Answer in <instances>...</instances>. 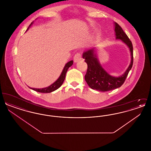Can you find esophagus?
Masks as SVG:
<instances>
[{"instance_id": "1", "label": "esophagus", "mask_w": 151, "mask_h": 151, "mask_svg": "<svg viewBox=\"0 0 151 151\" xmlns=\"http://www.w3.org/2000/svg\"><path fill=\"white\" fill-rule=\"evenodd\" d=\"M73 60H74V62L75 63L76 62H78L79 61H80L81 60V54L80 53H76L74 57H73Z\"/></svg>"}]
</instances>
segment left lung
I'll return each instance as SVG.
<instances>
[{
  "label": "left lung",
  "mask_w": 151,
  "mask_h": 151,
  "mask_svg": "<svg viewBox=\"0 0 151 151\" xmlns=\"http://www.w3.org/2000/svg\"><path fill=\"white\" fill-rule=\"evenodd\" d=\"M115 38L121 40L129 48L131 53V62L129 66L124 73L115 77L110 75L102 67L97 56L96 47H93L85 51L83 58L88 65L85 75V80L90 88L100 92H106L119 88L124 83L133 64V47L128 36L124 32L122 28L114 22Z\"/></svg>",
  "instance_id": "8db88e82"
}]
</instances>
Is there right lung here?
<instances>
[{"label": "right lung", "mask_w": 151, "mask_h": 151, "mask_svg": "<svg viewBox=\"0 0 151 151\" xmlns=\"http://www.w3.org/2000/svg\"><path fill=\"white\" fill-rule=\"evenodd\" d=\"M33 22H32L30 25H29L28 28L27 29V30H28L29 29V28L30 27V26L33 24ZM73 65V60H71L68 62H67L65 65V67L63 69V71L61 73L60 76L58 78V79L52 84H51L50 86L46 87V88H30V89L35 91L36 92H40V93H50L52 92L55 90L58 89L59 88H60V86L62 85L64 80H65V75H66V72L67 71L68 69L69 68V67H70L72 65Z\"/></svg>", "instance_id": "right-lung-1"}]
</instances>
